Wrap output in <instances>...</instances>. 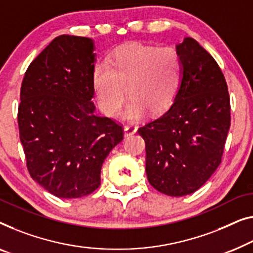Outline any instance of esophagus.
<instances>
[{
	"label": "esophagus",
	"instance_id": "1",
	"mask_svg": "<svg viewBox=\"0 0 253 253\" xmlns=\"http://www.w3.org/2000/svg\"><path fill=\"white\" fill-rule=\"evenodd\" d=\"M137 126H124V135H126V137H129V135H132L137 132Z\"/></svg>",
	"mask_w": 253,
	"mask_h": 253
}]
</instances>
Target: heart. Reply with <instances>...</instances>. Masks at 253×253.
<instances>
[{
	"instance_id": "b5f03b06",
	"label": "heart",
	"mask_w": 253,
	"mask_h": 253,
	"mask_svg": "<svg viewBox=\"0 0 253 253\" xmlns=\"http://www.w3.org/2000/svg\"><path fill=\"white\" fill-rule=\"evenodd\" d=\"M181 78V59L173 47L131 44L116 51L111 65H96L93 86L99 107L111 118L120 114L127 92L131 101L126 115L137 120L144 111L156 114L169 107Z\"/></svg>"
}]
</instances>
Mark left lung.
<instances>
[{"mask_svg":"<svg viewBox=\"0 0 253 253\" xmlns=\"http://www.w3.org/2000/svg\"><path fill=\"white\" fill-rule=\"evenodd\" d=\"M177 51L182 64L177 96L138 129L149 184L169 196L188 195L206 184L221 163L230 126L228 87L217 61L192 38Z\"/></svg>","mask_w":253,"mask_h":253,"instance_id":"left-lung-1","label":"left lung"}]
</instances>
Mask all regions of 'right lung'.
I'll use <instances>...</instances> for the list:
<instances>
[{
  "instance_id": "obj_1",
  "label": "right lung",
  "mask_w": 253,
  "mask_h": 253,
  "mask_svg": "<svg viewBox=\"0 0 253 253\" xmlns=\"http://www.w3.org/2000/svg\"><path fill=\"white\" fill-rule=\"evenodd\" d=\"M93 42L60 35L25 73L18 126L27 170L61 199H80L100 186V170L123 139L115 120L94 115Z\"/></svg>"
}]
</instances>
